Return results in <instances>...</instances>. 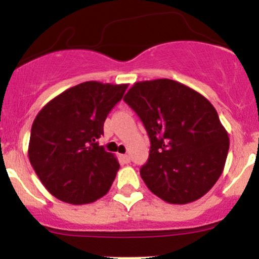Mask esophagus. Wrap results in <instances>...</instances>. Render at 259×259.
Listing matches in <instances>:
<instances>
[{"label":"esophagus","instance_id":"34e87169","mask_svg":"<svg viewBox=\"0 0 259 259\" xmlns=\"http://www.w3.org/2000/svg\"><path fill=\"white\" fill-rule=\"evenodd\" d=\"M121 159H122V161H124L125 164L130 163V155H127V154H125V155H122Z\"/></svg>","mask_w":259,"mask_h":259}]
</instances>
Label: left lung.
<instances>
[{
  "label": "left lung",
  "instance_id": "8db88e82",
  "mask_svg": "<svg viewBox=\"0 0 259 259\" xmlns=\"http://www.w3.org/2000/svg\"><path fill=\"white\" fill-rule=\"evenodd\" d=\"M124 101L150 139L140 176L151 193L170 204H187L211 189L229 149L228 133L209 101L178 81L135 82Z\"/></svg>",
  "mask_w": 259,
  "mask_h": 259
}]
</instances>
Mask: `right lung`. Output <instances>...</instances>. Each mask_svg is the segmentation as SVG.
<instances>
[{
  "label": "right lung",
  "instance_id": "obj_1",
  "mask_svg": "<svg viewBox=\"0 0 259 259\" xmlns=\"http://www.w3.org/2000/svg\"><path fill=\"white\" fill-rule=\"evenodd\" d=\"M126 89L127 83L81 82L49 101L35 117L28 159L57 199L88 204L109 192L120 165L98 139Z\"/></svg>",
  "mask_w": 259,
  "mask_h": 259
}]
</instances>
